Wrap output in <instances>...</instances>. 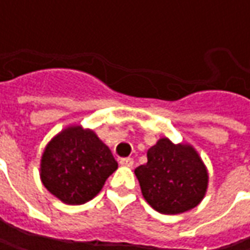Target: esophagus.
<instances>
[{"label":"esophagus","mask_w":250,"mask_h":250,"mask_svg":"<svg viewBox=\"0 0 250 250\" xmlns=\"http://www.w3.org/2000/svg\"><path fill=\"white\" fill-rule=\"evenodd\" d=\"M120 165L125 167H132L134 166V159L132 158H122L120 159Z\"/></svg>","instance_id":"34e87169"}]
</instances>
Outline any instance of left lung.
<instances>
[{
    "label": "left lung",
    "mask_w": 250,
    "mask_h": 250,
    "mask_svg": "<svg viewBox=\"0 0 250 250\" xmlns=\"http://www.w3.org/2000/svg\"><path fill=\"white\" fill-rule=\"evenodd\" d=\"M142 195L162 214H181L204 199L209 174L198 151L188 143L161 138L147 151V163L135 168Z\"/></svg>",
    "instance_id": "1"
}]
</instances>
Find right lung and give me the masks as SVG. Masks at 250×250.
<instances>
[{"mask_svg":"<svg viewBox=\"0 0 250 250\" xmlns=\"http://www.w3.org/2000/svg\"><path fill=\"white\" fill-rule=\"evenodd\" d=\"M116 168L112 152L95 131L71 125L48 142L41 155L40 178L62 202L83 205L100 193Z\"/></svg>","mask_w":250,"mask_h":250,"instance_id":"obj_1","label":"right lung"}]
</instances>
